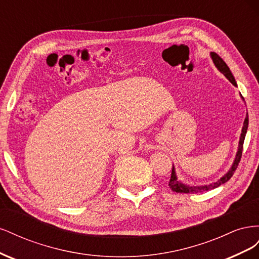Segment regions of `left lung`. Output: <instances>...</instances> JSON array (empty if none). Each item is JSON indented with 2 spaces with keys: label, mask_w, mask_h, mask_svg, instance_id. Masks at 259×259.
<instances>
[{
  "label": "left lung",
  "mask_w": 259,
  "mask_h": 259,
  "mask_svg": "<svg viewBox=\"0 0 259 259\" xmlns=\"http://www.w3.org/2000/svg\"><path fill=\"white\" fill-rule=\"evenodd\" d=\"M211 59H213L215 66L217 67V69L221 71L222 73H224V75L228 79L234 86H237V82L234 80V77L230 71L229 67L227 66L226 62L223 60V58L221 56H218L216 53H210ZM247 126H248V115L246 114V117L244 120V123H243V127H242V133H241V137H240V142H239V150L237 153L236 159H234V162L232 164V167L230 168V170L227 173L226 175H224L221 179L217 180L216 183L210 184L208 186H201V187H190V186H186L184 184H182L177 180L176 174H175V169L174 166L171 168V174H170V179L168 186L171 190L177 193H199V192H203V191H208L210 189H215V188L219 187L221 185L225 184L228 182V180L233 176L234 171L238 168L239 163L241 161V156H242V151H243V144H244V139H245V135H246V131H247Z\"/></svg>",
  "instance_id": "8db88e82"
}]
</instances>
